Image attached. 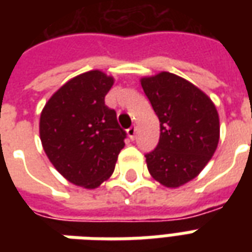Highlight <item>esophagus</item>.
<instances>
[{
	"label": "esophagus",
	"instance_id": "34e87169",
	"mask_svg": "<svg viewBox=\"0 0 252 252\" xmlns=\"http://www.w3.org/2000/svg\"><path fill=\"white\" fill-rule=\"evenodd\" d=\"M126 133H128V137H129L131 140H133L135 136H136V126H131V128H128V129H126Z\"/></svg>",
	"mask_w": 252,
	"mask_h": 252
}]
</instances>
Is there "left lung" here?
I'll return each mask as SVG.
<instances>
[{
  "label": "left lung",
  "instance_id": "obj_1",
  "mask_svg": "<svg viewBox=\"0 0 252 252\" xmlns=\"http://www.w3.org/2000/svg\"><path fill=\"white\" fill-rule=\"evenodd\" d=\"M142 88L160 123L158 144L144 155L148 171L162 185L178 188L200 174L216 151V106L193 83L171 72L142 78Z\"/></svg>",
  "mask_w": 252,
  "mask_h": 252
}]
</instances>
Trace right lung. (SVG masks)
I'll use <instances>...</instances> for the list:
<instances>
[{
	"label": "right lung",
	"instance_id": "1",
	"mask_svg": "<svg viewBox=\"0 0 252 252\" xmlns=\"http://www.w3.org/2000/svg\"><path fill=\"white\" fill-rule=\"evenodd\" d=\"M113 78L98 70L64 83L40 116V140L54 167L71 184L94 189L108 180L126 132L105 105Z\"/></svg>",
	"mask_w": 252,
	"mask_h": 252
}]
</instances>
